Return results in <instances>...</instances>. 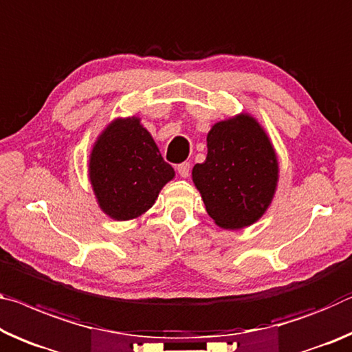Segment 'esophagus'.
Segmentation results:
<instances>
[{
    "mask_svg": "<svg viewBox=\"0 0 352 352\" xmlns=\"http://www.w3.org/2000/svg\"><path fill=\"white\" fill-rule=\"evenodd\" d=\"M177 172H178V175L183 177V178L189 177V174H191V164H189V163L178 164L177 166Z\"/></svg>",
    "mask_w": 352,
    "mask_h": 352,
    "instance_id": "esophagus-1",
    "label": "esophagus"
}]
</instances>
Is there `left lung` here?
<instances>
[{
    "instance_id": "8db88e82",
    "label": "left lung",
    "mask_w": 352,
    "mask_h": 352,
    "mask_svg": "<svg viewBox=\"0 0 352 352\" xmlns=\"http://www.w3.org/2000/svg\"><path fill=\"white\" fill-rule=\"evenodd\" d=\"M206 160L192 169L206 213L222 228H243L263 216L274 196L278 164L263 128L241 114L217 122L206 136Z\"/></svg>"
}]
</instances>
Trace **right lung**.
Listing matches in <instances>:
<instances>
[{
	"mask_svg": "<svg viewBox=\"0 0 352 352\" xmlns=\"http://www.w3.org/2000/svg\"><path fill=\"white\" fill-rule=\"evenodd\" d=\"M174 175L138 117L117 119L106 128L89 163L100 208L117 221L146 213Z\"/></svg>",
	"mask_w": 352,
	"mask_h": 352,
	"instance_id": "obj_1",
	"label": "right lung"
}]
</instances>
